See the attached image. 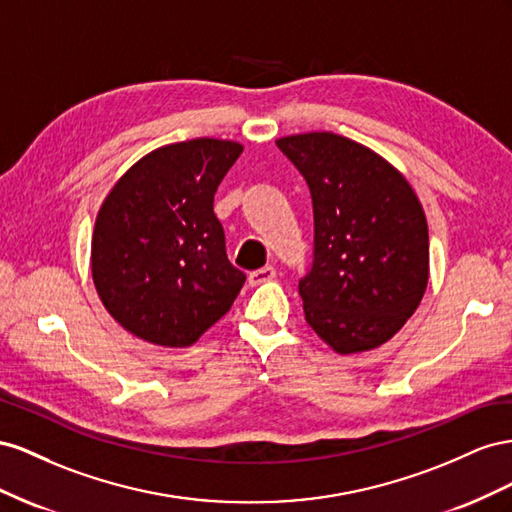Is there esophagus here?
I'll return each instance as SVG.
<instances>
[{
	"label": "esophagus",
	"mask_w": 512,
	"mask_h": 512,
	"mask_svg": "<svg viewBox=\"0 0 512 512\" xmlns=\"http://www.w3.org/2000/svg\"><path fill=\"white\" fill-rule=\"evenodd\" d=\"M274 276H276L274 266H264V268L253 270L251 274H248V283H251V285H261V283H268V281H272Z\"/></svg>",
	"instance_id": "esophagus-1"
}]
</instances>
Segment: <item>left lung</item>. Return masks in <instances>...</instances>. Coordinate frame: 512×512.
I'll list each match as a JSON object with an SVG mask.
<instances>
[{
	"label": "left lung",
	"mask_w": 512,
	"mask_h": 512,
	"mask_svg": "<svg viewBox=\"0 0 512 512\" xmlns=\"http://www.w3.org/2000/svg\"><path fill=\"white\" fill-rule=\"evenodd\" d=\"M309 184L304 319L337 354L369 352L414 315L429 283V229L412 184L367 145L334 133L276 139Z\"/></svg>",
	"instance_id": "1"
}]
</instances>
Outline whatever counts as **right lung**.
I'll list each match as a JSON object with an SVG mask.
<instances>
[{"instance_id": "right-lung-1", "label": "right lung", "mask_w": 512, "mask_h": 512, "mask_svg": "<svg viewBox=\"0 0 512 512\" xmlns=\"http://www.w3.org/2000/svg\"><path fill=\"white\" fill-rule=\"evenodd\" d=\"M242 150L210 137L163 145L102 201L92 233L94 287L137 339L193 345L240 294L246 276L227 259L214 193Z\"/></svg>"}]
</instances>
